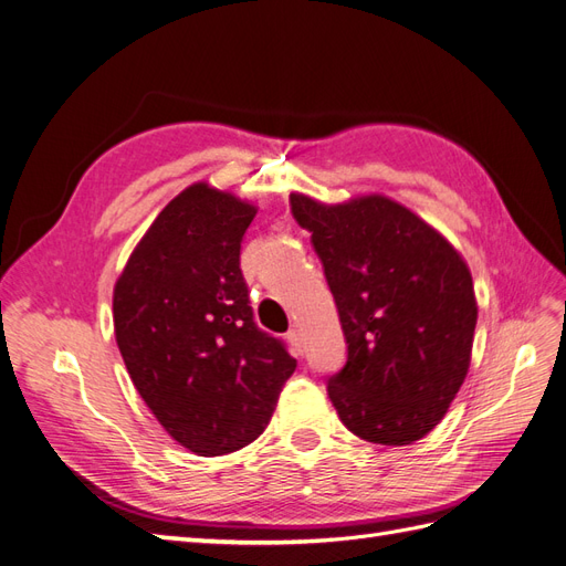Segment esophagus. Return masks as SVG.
<instances>
[{
	"instance_id": "obj_1",
	"label": "esophagus",
	"mask_w": 566,
	"mask_h": 566,
	"mask_svg": "<svg viewBox=\"0 0 566 566\" xmlns=\"http://www.w3.org/2000/svg\"><path fill=\"white\" fill-rule=\"evenodd\" d=\"M285 339L290 342V345H293V349H295V352H302V347H304V337H302V331H300V328H290V331H287V335H285Z\"/></svg>"
}]
</instances>
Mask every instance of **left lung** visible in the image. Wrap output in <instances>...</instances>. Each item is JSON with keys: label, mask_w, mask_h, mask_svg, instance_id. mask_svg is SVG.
<instances>
[{"label": "left lung", "mask_w": 566, "mask_h": 566, "mask_svg": "<svg viewBox=\"0 0 566 566\" xmlns=\"http://www.w3.org/2000/svg\"><path fill=\"white\" fill-rule=\"evenodd\" d=\"M312 231L347 339L328 397L349 432L408 447L447 416L472 361L476 297L462 254L382 193L321 202L290 193Z\"/></svg>", "instance_id": "8db88e82"}]
</instances>
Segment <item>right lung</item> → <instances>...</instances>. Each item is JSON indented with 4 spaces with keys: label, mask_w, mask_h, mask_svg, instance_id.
I'll return each instance as SVG.
<instances>
[{
    "label": "right lung",
    "mask_w": 566,
    "mask_h": 566,
    "mask_svg": "<svg viewBox=\"0 0 566 566\" xmlns=\"http://www.w3.org/2000/svg\"><path fill=\"white\" fill-rule=\"evenodd\" d=\"M252 200L196 181L153 219L113 287L129 378L165 432L198 455L264 432L297 361L252 321L241 241Z\"/></svg>",
    "instance_id": "1"
}]
</instances>
